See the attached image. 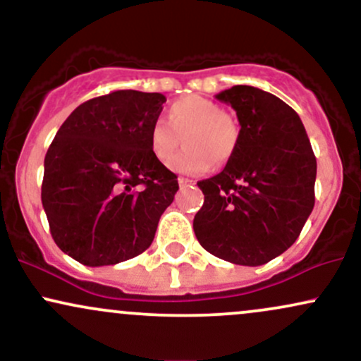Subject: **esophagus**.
Wrapping results in <instances>:
<instances>
[{"mask_svg": "<svg viewBox=\"0 0 361 361\" xmlns=\"http://www.w3.org/2000/svg\"><path fill=\"white\" fill-rule=\"evenodd\" d=\"M178 183H180V186H188V185H193V180H190V178H185V176H180L178 178Z\"/></svg>", "mask_w": 361, "mask_h": 361, "instance_id": "obj_1", "label": "esophagus"}]
</instances>
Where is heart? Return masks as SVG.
<instances>
[{
	"label": "heart",
	"instance_id": "obj_1",
	"mask_svg": "<svg viewBox=\"0 0 361 361\" xmlns=\"http://www.w3.org/2000/svg\"><path fill=\"white\" fill-rule=\"evenodd\" d=\"M168 121L156 120L149 128V149L166 164L184 140L185 149L169 164L181 175H198L210 164H224L238 147L239 127L222 106L202 97L180 98L169 106Z\"/></svg>",
	"mask_w": 361,
	"mask_h": 361
}]
</instances>
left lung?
I'll list each match as a JSON object with an SVG mask.
<instances>
[{"mask_svg":"<svg viewBox=\"0 0 361 361\" xmlns=\"http://www.w3.org/2000/svg\"><path fill=\"white\" fill-rule=\"evenodd\" d=\"M238 115L239 140L193 219L198 243L217 258L259 267L287 251L314 209L317 163L297 111L279 97L238 85L215 94Z\"/></svg>","mask_w":361,"mask_h":361,"instance_id":"1","label":"left lung"}]
</instances>
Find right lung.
<instances>
[{
	"mask_svg": "<svg viewBox=\"0 0 361 361\" xmlns=\"http://www.w3.org/2000/svg\"><path fill=\"white\" fill-rule=\"evenodd\" d=\"M161 93L111 91L66 118L44 161L42 205L61 251L86 267L117 264L151 246L178 180L149 149Z\"/></svg>",
	"mask_w": 361,
	"mask_h": 361,
	"instance_id": "1",
	"label": "right lung"
}]
</instances>
